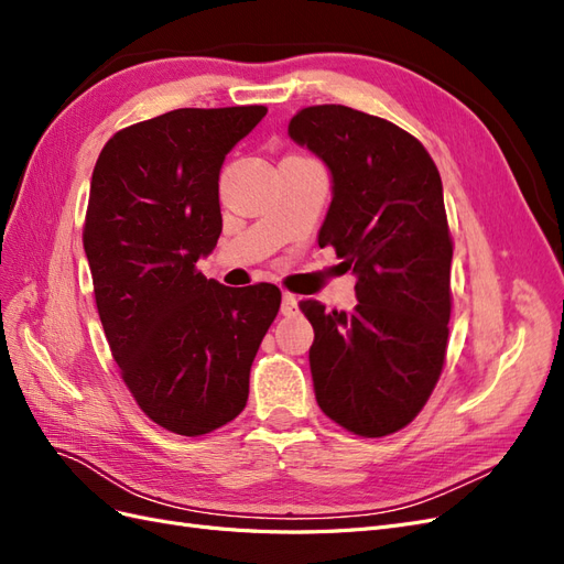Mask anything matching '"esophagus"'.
I'll use <instances>...</instances> for the list:
<instances>
[{"label":"esophagus","mask_w":564,"mask_h":564,"mask_svg":"<svg viewBox=\"0 0 564 564\" xmlns=\"http://www.w3.org/2000/svg\"><path fill=\"white\" fill-rule=\"evenodd\" d=\"M296 308H299V299L294 294L284 292L282 294V315H292V313H296Z\"/></svg>","instance_id":"1"}]
</instances>
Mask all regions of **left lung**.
<instances>
[{
	"label": "left lung",
	"mask_w": 564,
	"mask_h": 564,
	"mask_svg": "<svg viewBox=\"0 0 564 564\" xmlns=\"http://www.w3.org/2000/svg\"><path fill=\"white\" fill-rule=\"evenodd\" d=\"M289 135L332 174L319 247L355 272L350 313L301 301L324 414L362 437L398 433L429 402L445 367L452 235L435 162L412 133L346 106H311Z\"/></svg>",
	"instance_id": "8db88e82"
}]
</instances>
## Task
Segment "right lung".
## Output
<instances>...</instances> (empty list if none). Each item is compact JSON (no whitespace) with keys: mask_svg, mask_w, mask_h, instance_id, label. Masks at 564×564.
<instances>
[{"mask_svg":"<svg viewBox=\"0 0 564 564\" xmlns=\"http://www.w3.org/2000/svg\"><path fill=\"white\" fill-rule=\"evenodd\" d=\"M265 112H164L117 131L94 166L82 240L96 308L133 400L176 435H207L242 412L280 311L275 284L232 289L197 270L224 228L220 166Z\"/></svg>","mask_w":564,"mask_h":564,"instance_id":"1","label":"right lung"}]
</instances>
